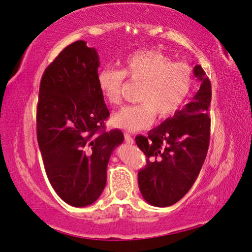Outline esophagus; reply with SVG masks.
I'll return each instance as SVG.
<instances>
[{
	"mask_svg": "<svg viewBox=\"0 0 252 252\" xmlns=\"http://www.w3.org/2000/svg\"><path fill=\"white\" fill-rule=\"evenodd\" d=\"M125 139H126V142L127 143V145H133L134 143L133 138L131 137L129 133H125Z\"/></svg>",
	"mask_w": 252,
	"mask_h": 252,
	"instance_id": "1",
	"label": "esophagus"
}]
</instances>
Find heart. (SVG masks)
Here are the masks:
<instances>
[{
  "instance_id": "b5f03b06",
  "label": "heart",
  "mask_w": 252,
  "mask_h": 252,
  "mask_svg": "<svg viewBox=\"0 0 252 252\" xmlns=\"http://www.w3.org/2000/svg\"><path fill=\"white\" fill-rule=\"evenodd\" d=\"M141 83L135 105L122 107L112 115V125L126 131L147 129L159 119L176 113L193 86V68L186 63H173L158 50L134 51L122 62V69L103 68L97 74V86L110 104L118 105L122 98L125 78Z\"/></svg>"
}]
</instances>
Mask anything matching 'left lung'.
Instances as JSON below:
<instances>
[{
    "instance_id": "1",
    "label": "left lung",
    "mask_w": 252,
    "mask_h": 252,
    "mask_svg": "<svg viewBox=\"0 0 252 252\" xmlns=\"http://www.w3.org/2000/svg\"><path fill=\"white\" fill-rule=\"evenodd\" d=\"M201 85L189 103L135 142L147 157L139 171L142 197L150 205L166 207L177 203L196 181L210 143L209 107L212 89L201 65L194 67Z\"/></svg>"
}]
</instances>
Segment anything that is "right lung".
<instances>
[{"instance_id": "add662e5", "label": "right lung", "mask_w": 252, "mask_h": 252, "mask_svg": "<svg viewBox=\"0 0 252 252\" xmlns=\"http://www.w3.org/2000/svg\"><path fill=\"white\" fill-rule=\"evenodd\" d=\"M99 58L83 40L66 47L42 75L37 139L48 179L67 204H93L106 185L113 150L125 140L105 131L110 112L97 86Z\"/></svg>"}]
</instances>
